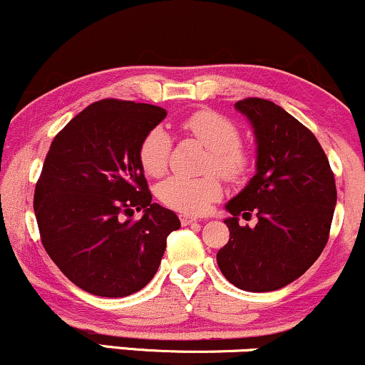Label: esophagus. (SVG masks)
<instances>
[{
	"label": "esophagus",
	"mask_w": 365,
	"mask_h": 365,
	"mask_svg": "<svg viewBox=\"0 0 365 365\" xmlns=\"http://www.w3.org/2000/svg\"><path fill=\"white\" fill-rule=\"evenodd\" d=\"M197 221V216H190V215H180V223L183 226L190 225V223H195Z\"/></svg>",
	"instance_id": "obj_1"
}]
</instances>
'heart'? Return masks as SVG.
<instances>
[{"mask_svg": "<svg viewBox=\"0 0 365 365\" xmlns=\"http://www.w3.org/2000/svg\"><path fill=\"white\" fill-rule=\"evenodd\" d=\"M180 130L209 149L204 170L216 171L228 180H240L249 173L252 156L240 144L237 125L212 110H197L180 121ZM171 142L161 127L150 128L140 140L139 163L145 175L161 177L168 168ZM223 194L220 178L207 175L202 178L171 177L158 188V197L165 206L183 215H200L207 211Z\"/></svg>", "mask_w": 365, "mask_h": 365, "instance_id": "1", "label": "heart"}]
</instances>
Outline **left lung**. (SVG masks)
Returning a JSON list of instances; mask_svg holds the SVG:
<instances>
[{"instance_id": "left-lung-1", "label": "left lung", "mask_w": 365, "mask_h": 365, "mask_svg": "<svg viewBox=\"0 0 365 365\" xmlns=\"http://www.w3.org/2000/svg\"><path fill=\"white\" fill-rule=\"evenodd\" d=\"M257 140V173L233 197L225 220L230 240L216 255L230 283L245 292H273L302 276L328 244L336 185L316 135L290 113L261 98L235 103ZM254 212V229L237 216Z\"/></svg>"}]
</instances>
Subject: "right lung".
I'll use <instances>...</instances> for the list:
<instances>
[{
    "instance_id": "right-lung-1",
    "label": "right lung",
    "mask_w": 365,
    "mask_h": 365,
    "mask_svg": "<svg viewBox=\"0 0 365 365\" xmlns=\"http://www.w3.org/2000/svg\"><path fill=\"white\" fill-rule=\"evenodd\" d=\"M165 116L153 104L101 99L63 127L46 154L34 192L41 242L61 273L92 295L142 290L180 228L173 211L150 202L139 163L140 140ZM140 208L145 216L130 220Z\"/></svg>"
}]
</instances>
